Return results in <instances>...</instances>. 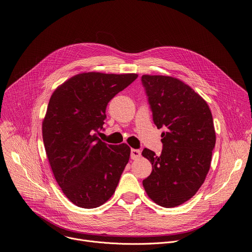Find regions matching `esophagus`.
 <instances>
[{"label": "esophagus", "mask_w": 252, "mask_h": 252, "mask_svg": "<svg viewBox=\"0 0 252 252\" xmlns=\"http://www.w3.org/2000/svg\"><path fill=\"white\" fill-rule=\"evenodd\" d=\"M141 157V151L138 149H131V159H138Z\"/></svg>", "instance_id": "obj_1"}]
</instances>
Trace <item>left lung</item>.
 <instances>
[{
    "instance_id": "1",
    "label": "left lung",
    "mask_w": 252,
    "mask_h": 252,
    "mask_svg": "<svg viewBox=\"0 0 252 252\" xmlns=\"http://www.w3.org/2000/svg\"><path fill=\"white\" fill-rule=\"evenodd\" d=\"M141 82L153 122L164 129L160 156L142 151L152 164L142 184L153 202L177 207L195 195L210 169L216 143L212 113L201 95L175 77L144 74Z\"/></svg>"
}]
</instances>
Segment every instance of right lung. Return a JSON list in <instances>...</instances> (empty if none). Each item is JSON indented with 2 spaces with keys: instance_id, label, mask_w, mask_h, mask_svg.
<instances>
[{
  "instance_id": "obj_1",
  "label": "right lung",
  "mask_w": 252,
  "mask_h": 252,
  "mask_svg": "<svg viewBox=\"0 0 252 252\" xmlns=\"http://www.w3.org/2000/svg\"><path fill=\"white\" fill-rule=\"evenodd\" d=\"M137 76L80 73L51 95L42 123L44 147L57 184L77 207H100L119 184L130 147L107 144L96 134L104 130L108 103Z\"/></svg>"
}]
</instances>
